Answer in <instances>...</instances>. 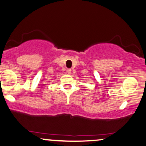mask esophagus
Listing matches in <instances>:
<instances>
[{
	"mask_svg": "<svg viewBox=\"0 0 146 146\" xmlns=\"http://www.w3.org/2000/svg\"><path fill=\"white\" fill-rule=\"evenodd\" d=\"M67 72L68 74L70 75V74H71V69H67Z\"/></svg>",
	"mask_w": 146,
	"mask_h": 146,
	"instance_id": "1",
	"label": "esophagus"
}]
</instances>
